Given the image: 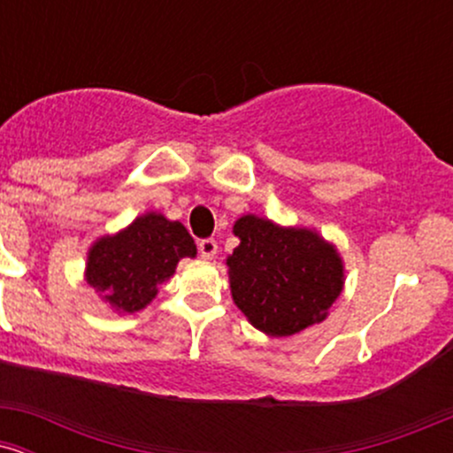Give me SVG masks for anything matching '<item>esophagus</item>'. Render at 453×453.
Returning <instances> with one entry per match:
<instances>
[{"label":"esophagus","mask_w":453,"mask_h":453,"mask_svg":"<svg viewBox=\"0 0 453 453\" xmlns=\"http://www.w3.org/2000/svg\"><path fill=\"white\" fill-rule=\"evenodd\" d=\"M217 241H212V238H204V241H200L197 244V251H200V257L202 259H212L217 256Z\"/></svg>","instance_id":"esophagus-1"}]
</instances>
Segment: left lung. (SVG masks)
Masks as SVG:
<instances>
[{
	"mask_svg": "<svg viewBox=\"0 0 453 453\" xmlns=\"http://www.w3.org/2000/svg\"><path fill=\"white\" fill-rule=\"evenodd\" d=\"M232 232L241 244L226 259L230 292L253 327L292 336L326 319L345 288L334 244L311 227L279 226L251 212Z\"/></svg>",
	"mask_w": 453,
	"mask_h": 453,
	"instance_id": "obj_1",
	"label": "left lung"
}]
</instances>
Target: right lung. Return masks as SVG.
Listing matches in <instances>:
<instances>
[{"label":"right lung","instance_id":"right-lung-1","mask_svg":"<svg viewBox=\"0 0 453 453\" xmlns=\"http://www.w3.org/2000/svg\"><path fill=\"white\" fill-rule=\"evenodd\" d=\"M196 253L183 223L150 211L91 244L85 280L112 311L132 315L153 303L159 285L173 277L180 259Z\"/></svg>","mask_w":453,"mask_h":453}]
</instances>
